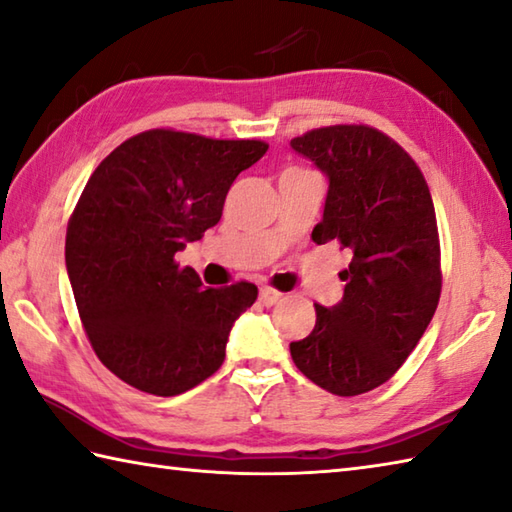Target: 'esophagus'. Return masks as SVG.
Here are the masks:
<instances>
[{
	"label": "esophagus",
	"instance_id": "esophagus-1",
	"mask_svg": "<svg viewBox=\"0 0 512 512\" xmlns=\"http://www.w3.org/2000/svg\"><path fill=\"white\" fill-rule=\"evenodd\" d=\"M281 292H276L274 287H260V303H263L265 307H272L276 305L278 301H281Z\"/></svg>",
	"mask_w": 512,
	"mask_h": 512
}]
</instances>
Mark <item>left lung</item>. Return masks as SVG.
Returning a JSON list of instances; mask_svg holds the SVG:
<instances>
[{"label": "left lung", "mask_w": 512, "mask_h": 512, "mask_svg": "<svg viewBox=\"0 0 512 512\" xmlns=\"http://www.w3.org/2000/svg\"><path fill=\"white\" fill-rule=\"evenodd\" d=\"M327 178L316 245L352 252L343 298L289 343L296 368L339 397L379 388L408 359L441 294L439 234L426 178L397 142L365 124L314 129L289 142Z\"/></svg>", "instance_id": "left-lung-1"}]
</instances>
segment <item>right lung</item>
<instances>
[{
	"mask_svg": "<svg viewBox=\"0 0 512 512\" xmlns=\"http://www.w3.org/2000/svg\"><path fill=\"white\" fill-rule=\"evenodd\" d=\"M260 140L144 131L106 156L66 229V272L86 336L118 379L156 397L196 388L225 361L258 287H205L176 254L218 225Z\"/></svg>",
	"mask_w": 512,
	"mask_h": 512,
	"instance_id": "right-lung-1",
	"label": "right lung"
}]
</instances>
